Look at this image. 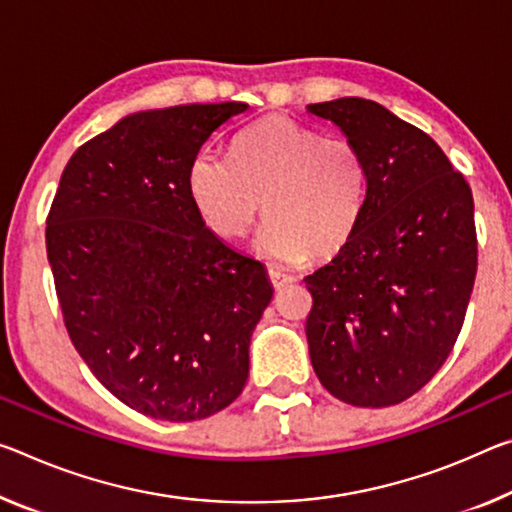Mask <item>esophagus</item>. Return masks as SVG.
<instances>
[{
    "label": "esophagus",
    "instance_id": "34e87169",
    "mask_svg": "<svg viewBox=\"0 0 512 512\" xmlns=\"http://www.w3.org/2000/svg\"><path fill=\"white\" fill-rule=\"evenodd\" d=\"M269 280H271V285H273L275 289H282V287L291 285V282H294L296 278H294V275H291V273H287V271L269 269Z\"/></svg>",
    "mask_w": 512,
    "mask_h": 512
}]
</instances>
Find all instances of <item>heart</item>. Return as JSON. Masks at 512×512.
Here are the masks:
<instances>
[{"label": "heart", "instance_id": "b5f03b06", "mask_svg": "<svg viewBox=\"0 0 512 512\" xmlns=\"http://www.w3.org/2000/svg\"><path fill=\"white\" fill-rule=\"evenodd\" d=\"M186 189L216 234L243 237L257 216L266 218L257 250L280 264H303L319 250L337 253L358 227L369 189L362 150L344 136L285 116L243 129L232 157L200 150L191 159Z\"/></svg>", "mask_w": 512, "mask_h": 512}]
</instances>
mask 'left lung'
Here are the masks:
<instances>
[{
  "instance_id": "1",
  "label": "left lung",
  "mask_w": 512,
  "mask_h": 512,
  "mask_svg": "<svg viewBox=\"0 0 512 512\" xmlns=\"http://www.w3.org/2000/svg\"><path fill=\"white\" fill-rule=\"evenodd\" d=\"M307 111L342 129L369 168L358 227L305 278L310 360L335 399L387 408L419 392L460 335L478 255L472 189L383 104L339 97Z\"/></svg>"
}]
</instances>
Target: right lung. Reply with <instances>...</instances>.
Here are the masks:
<instances>
[{
  "label": "right lung",
  "mask_w": 512,
  "mask_h": 512,
  "mask_svg": "<svg viewBox=\"0 0 512 512\" xmlns=\"http://www.w3.org/2000/svg\"><path fill=\"white\" fill-rule=\"evenodd\" d=\"M246 109L129 113L72 154L47 216L72 344L145 417H212L248 380L250 337L273 298L269 273L209 230L186 189L191 159Z\"/></svg>",
  "instance_id": "obj_1"
}]
</instances>
